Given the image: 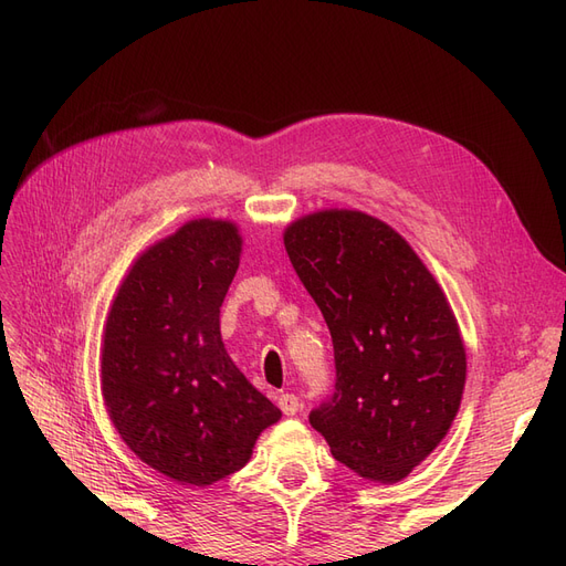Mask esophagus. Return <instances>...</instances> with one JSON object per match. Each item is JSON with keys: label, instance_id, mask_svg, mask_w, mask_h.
Returning <instances> with one entry per match:
<instances>
[{"label": "esophagus", "instance_id": "esophagus-1", "mask_svg": "<svg viewBox=\"0 0 566 566\" xmlns=\"http://www.w3.org/2000/svg\"><path fill=\"white\" fill-rule=\"evenodd\" d=\"M279 406H281V410H283L285 416H295L302 403H300V399L295 397V394H281Z\"/></svg>", "mask_w": 566, "mask_h": 566}]
</instances>
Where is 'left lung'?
I'll return each instance as SVG.
<instances>
[{
  "label": "left lung",
  "instance_id": "obj_1",
  "mask_svg": "<svg viewBox=\"0 0 566 566\" xmlns=\"http://www.w3.org/2000/svg\"><path fill=\"white\" fill-rule=\"evenodd\" d=\"M283 243L335 349V394L310 422L358 476L401 482L447 437L465 389L451 304L406 238L366 212L304 214Z\"/></svg>",
  "mask_w": 566,
  "mask_h": 566
}]
</instances>
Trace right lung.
Returning a JSON list of instances; mask_svg holds the SVG:
<instances>
[{"label": "right lung", "mask_w": 566, "mask_h": 566, "mask_svg": "<svg viewBox=\"0 0 566 566\" xmlns=\"http://www.w3.org/2000/svg\"><path fill=\"white\" fill-rule=\"evenodd\" d=\"M243 235L200 217L146 248L119 283L101 339V397L127 447L184 486H210L252 458L281 410L233 364L219 310Z\"/></svg>", "instance_id": "add662e5"}]
</instances>
